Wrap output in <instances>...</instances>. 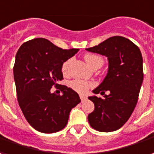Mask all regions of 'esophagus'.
Segmentation results:
<instances>
[{
    "label": "esophagus",
    "mask_w": 154,
    "mask_h": 154,
    "mask_svg": "<svg viewBox=\"0 0 154 154\" xmlns=\"http://www.w3.org/2000/svg\"><path fill=\"white\" fill-rule=\"evenodd\" d=\"M80 98H81V100H82V102H83V101H85V100L87 99V97H85V96H83V95H81Z\"/></svg>",
    "instance_id": "1"
}]
</instances>
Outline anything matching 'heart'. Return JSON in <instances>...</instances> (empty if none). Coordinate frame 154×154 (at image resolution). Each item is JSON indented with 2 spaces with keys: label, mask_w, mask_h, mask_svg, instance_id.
Returning <instances> with one entry per match:
<instances>
[{
  "label": "heart",
  "mask_w": 154,
  "mask_h": 154,
  "mask_svg": "<svg viewBox=\"0 0 154 154\" xmlns=\"http://www.w3.org/2000/svg\"><path fill=\"white\" fill-rule=\"evenodd\" d=\"M85 61L87 62L89 66L91 67H93L96 65H103V58L99 56V55L93 54V53H86L84 55ZM70 60H66L62 63V72L65 74L67 72V68L69 66ZM71 88L73 89L74 91L79 92L81 94H84L88 92V89L92 87V83L88 82L84 80H81V79H77V80L72 81L71 82Z\"/></svg>",
  "instance_id": "1"
}]
</instances>
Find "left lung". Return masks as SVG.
<instances>
[{
  "mask_svg": "<svg viewBox=\"0 0 154 154\" xmlns=\"http://www.w3.org/2000/svg\"><path fill=\"white\" fill-rule=\"evenodd\" d=\"M87 50L106 56L109 62L107 77L93 90L96 94L101 92L103 97H88L95 105L88 115V122L97 131L113 132L125 124L137 105L143 80L142 53L133 42L119 36ZM107 91L109 95L105 94Z\"/></svg>",
  "mask_w": 154,
  "mask_h": 154,
  "instance_id": "8db88e82",
  "label": "left lung"
}]
</instances>
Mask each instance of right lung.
<instances>
[{"mask_svg": "<svg viewBox=\"0 0 154 154\" xmlns=\"http://www.w3.org/2000/svg\"><path fill=\"white\" fill-rule=\"evenodd\" d=\"M79 51L62 49L45 38H35L22 44L16 55L14 80L19 106L33 128L52 133L63 129L71 110L80 103L77 92L57 82L63 79V62ZM54 85L63 92H51Z\"/></svg>", "mask_w": 154, "mask_h": 154, "instance_id": "1", "label": "right lung"}]
</instances>
